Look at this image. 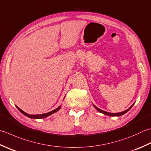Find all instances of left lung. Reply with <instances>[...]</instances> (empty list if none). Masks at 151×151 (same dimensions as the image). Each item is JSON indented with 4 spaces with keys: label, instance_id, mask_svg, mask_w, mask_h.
Segmentation results:
<instances>
[{
    "label": "left lung",
    "instance_id": "8db88e82",
    "mask_svg": "<svg viewBox=\"0 0 151 151\" xmlns=\"http://www.w3.org/2000/svg\"><path fill=\"white\" fill-rule=\"evenodd\" d=\"M134 104H133V105L131 106L130 107L128 108V109H127V110H126V111H124L120 112V113H109V112H106V111H103V110H101V109H99V108H97V107H96V106H95V105H94L93 104V107H95V109H96V110H97V111H98L99 112V113H103V114L107 115V116H122V115L124 114L125 113H127V112H128L129 110H130L131 108L133 107V106H134Z\"/></svg>",
    "mask_w": 151,
    "mask_h": 151
}]
</instances>
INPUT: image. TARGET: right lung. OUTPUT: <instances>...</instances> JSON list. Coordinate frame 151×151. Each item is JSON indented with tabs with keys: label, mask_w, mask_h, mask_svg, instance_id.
Masks as SVG:
<instances>
[{
	"label": "right lung",
	"mask_w": 151,
	"mask_h": 151,
	"mask_svg": "<svg viewBox=\"0 0 151 151\" xmlns=\"http://www.w3.org/2000/svg\"><path fill=\"white\" fill-rule=\"evenodd\" d=\"M65 98V97H64ZM16 107L17 108V109L22 113V114H23L25 115V116H27L29 118H31V119H44V118H46V117H48L49 116H50V115L54 114L55 113H56V112L58 111L60 109H61V105L59 106V107L58 108H56L55 109H54V110H53L52 111L49 112V113H44V114H29L27 113H26L25 112H24L23 111H22V109H19L17 106H16Z\"/></svg>",
	"instance_id": "right-lung-1"
}]
</instances>
